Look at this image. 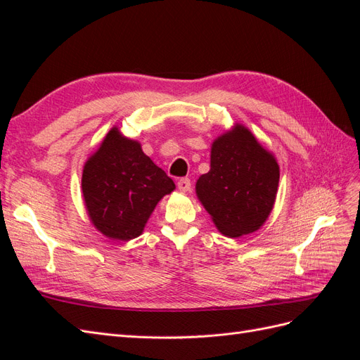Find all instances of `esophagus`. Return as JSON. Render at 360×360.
<instances>
[{
  "label": "esophagus",
  "mask_w": 360,
  "mask_h": 360,
  "mask_svg": "<svg viewBox=\"0 0 360 360\" xmlns=\"http://www.w3.org/2000/svg\"><path fill=\"white\" fill-rule=\"evenodd\" d=\"M177 188L180 192H188L191 191V180L188 177H183L177 181Z\"/></svg>",
  "instance_id": "34e87169"
}]
</instances>
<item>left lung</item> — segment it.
Wrapping results in <instances>:
<instances>
[{"label":"left lung","mask_w":360,"mask_h":360,"mask_svg":"<svg viewBox=\"0 0 360 360\" xmlns=\"http://www.w3.org/2000/svg\"><path fill=\"white\" fill-rule=\"evenodd\" d=\"M279 167L240 124L212 146L210 171L197 181V195L224 236L240 237L266 222L278 192Z\"/></svg>","instance_id":"left-lung-1"}]
</instances>
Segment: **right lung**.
Masks as SVG:
<instances>
[{"instance_id":"obj_1","label":"right lung","mask_w":360,"mask_h":360,"mask_svg":"<svg viewBox=\"0 0 360 360\" xmlns=\"http://www.w3.org/2000/svg\"><path fill=\"white\" fill-rule=\"evenodd\" d=\"M174 189L176 184L167 172L117 127L108 132L82 172V195L90 219L112 240L138 237L160 198Z\"/></svg>"}]
</instances>
